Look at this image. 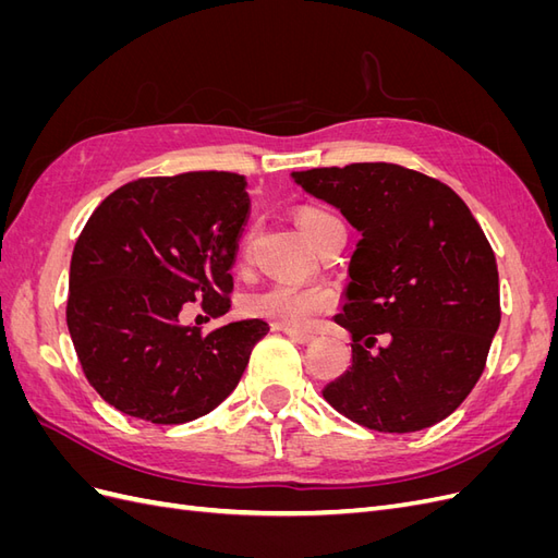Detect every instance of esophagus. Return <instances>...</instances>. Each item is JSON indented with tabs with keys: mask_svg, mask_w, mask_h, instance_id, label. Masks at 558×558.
Listing matches in <instances>:
<instances>
[{
	"mask_svg": "<svg viewBox=\"0 0 558 558\" xmlns=\"http://www.w3.org/2000/svg\"><path fill=\"white\" fill-rule=\"evenodd\" d=\"M286 337H289V340H293V342H298V344H312L314 342V335L298 332V330H286Z\"/></svg>",
	"mask_w": 558,
	"mask_h": 558,
	"instance_id": "obj_1",
	"label": "esophagus"
}]
</instances>
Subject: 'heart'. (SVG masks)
<instances>
[{"mask_svg": "<svg viewBox=\"0 0 558 558\" xmlns=\"http://www.w3.org/2000/svg\"><path fill=\"white\" fill-rule=\"evenodd\" d=\"M337 218L320 209H302L298 214L300 230L305 238L316 244L320 230L330 226ZM335 307V293L326 286H293V283H275L269 289L253 293L246 300V310L253 316L267 318L286 330H310L320 318Z\"/></svg>", "mask_w": 558, "mask_h": 558, "instance_id": "obj_1", "label": "heart"}]
</instances>
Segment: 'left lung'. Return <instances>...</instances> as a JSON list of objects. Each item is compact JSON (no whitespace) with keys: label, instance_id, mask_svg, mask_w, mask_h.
<instances>
[{"label":"left lung","instance_id":"obj_1","mask_svg":"<svg viewBox=\"0 0 558 558\" xmlns=\"http://www.w3.org/2000/svg\"><path fill=\"white\" fill-rule=\"evenodd\" d=\"M361 232L342 312L351 365L328 404L377 433L447 418L477 384L500 324L498 267L480 223L449 185L388 162L293 172ZM377 336L387 344L374 349Z\"/></svg>","mask_w":558,"mask_h":558}]
</instances>
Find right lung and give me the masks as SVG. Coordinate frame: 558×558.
I'll use <instances>...</instances> for the list:
<instances>
[{
	"mask_svg": "<svg viewBox=\"0 0 558 558\" xmlns=\"http://www.w3.org/2000/svg\"><path fill=\"white\" fill-rule=\"evenodd\" d=\"M244 177L191 172L125 183L88 218L70 263V328L83 373L111 408L185 424L240 384L269 326H181L185 302L230 312V267L248 214Z\"/></svg>",
	"mask_w": 558,
	"mask_h": 558,
	"instance_id": "add662e5",
	"label": "right lung"
}]
</instances>
